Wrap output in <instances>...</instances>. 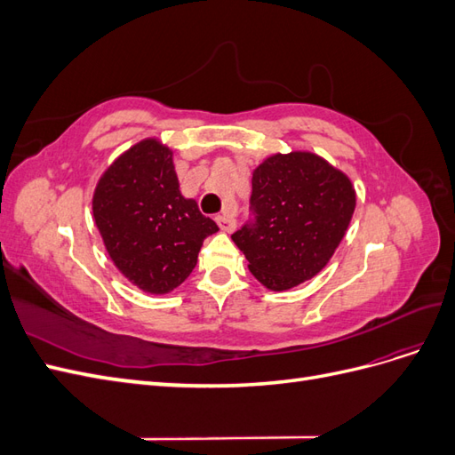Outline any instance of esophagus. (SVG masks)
Segmentation results:
<instances>
[{"mask_svg":"<svg viewBox=\"0 0 455 455\" xmlns=\"http://www.w3.org/2000/svg\"><path fill=\"white\" fill-rule=\"evenodd\" d=\"M216 222L220 226V229H222L224 233H231L233 229H235V220H233L231 216L228 214H220L216 216Z\"/></svg>","mask_w":455,"mask_h":455,"instance_id":"1","label":"esophagus"}]
</instances>
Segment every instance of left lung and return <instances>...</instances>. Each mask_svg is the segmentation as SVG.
<instances>
[{"label":"left lung","instance_id":"8db88e82","mask_svg":"<svg viewBox=\"0 0 455 455\" xmlns=\"http://www.w3.org/2000/svg\"><path fill=\"white\" fill-rule=\"evenodd\" d=\"M256 224L231 239L273 292L313 279L334 256L356 206L351 178L313 151L273 154L252 172Z\"/></svg>","mask_w":455,"mask_h":455}]
</instances>
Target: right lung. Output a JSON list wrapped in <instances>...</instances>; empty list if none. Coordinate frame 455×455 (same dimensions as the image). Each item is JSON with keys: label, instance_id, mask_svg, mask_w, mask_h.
Here are the masks:
<instances>
[{"label": "right lung", "instance_id": "right-lung-1", "mask_svg": "<svg viewBox=\"0 0 455 455\" xmlns=\"http://www.w3.org/2000/svg\"><path fill=\"white\" fill-rule=\"evenodd\" d=\"M92 218L119 273L154 296L172 292L189 277L204 237L218 231L197 201L182 196L172 148L156 136L123 151L102 172Z\"/></svg>", "mask_w": 455, "mask_h": 455}]
</instances>
